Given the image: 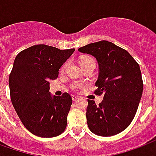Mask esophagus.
Here are the masks:
<instances>
[{
	"instance_id": "1",
	"label": "esophagus",
	"mask_w": 156,
	"mask_h": 156,
	"mask_svg": "<svg viewBox=\"0 0 156 156\" xmlns=\"http://www.w3.org/2000/svg\"><path fill=\"white\" fill-rule=\"evenodd\" d=\"M72 100H73V101H76L79 100V97L76 95H72Z\"/></svg>"
}]
</instances>
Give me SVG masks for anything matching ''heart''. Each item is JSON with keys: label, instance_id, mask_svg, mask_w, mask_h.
I'll return each instance as SVG.
<instances>
[{"label": "heart", "instance_id": "1", "mask_svg": "<svg viewBox=\"0 0 156 156\" xmlns=\"http://www.w3.org/2000/svg\"><path fill=\"white\" fill-rule=\"evenodd\" d=\"M94 61L91 57H90V56H83V57L80 58V64H82L84 62H86V61ZM74 87H78L77 85H75Z\"/></svg>", "mask_w": 156, "mask_h": 156}]
</instances>
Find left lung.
<instances>
[{"label": "left lung", "mask_w": 156, "mask_h": 156, "mask_svg": "<svg viewBox=\"0 0 156 156\" xmlns=\"http://www.w3.org/2000/svg\"><path fill=\"white\" fill-rule=\"evenodd\" d=\"M96 59L99 76L96 95H104L99 105L88 100L86 120L90 130L100 136H112L126 129L136 115L143 92L140 66L126 50L107 41L78 49Z\"/></svg>", "instance_id": "1"}]
</instances>
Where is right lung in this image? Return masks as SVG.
Here are the masks:
<instances>
[{
	"label": "right lung",
	"instance_id": "right-lung-1",
	"mask_svg": "<svg viewBox=\"0 0 156 156\" xmlns=\"http://www.w3.org/2000/svg\"><path fill=\"white\" fill-rule=\"evenodd\" d=\"M75 49L36 45L16 55L9 77L11 100L24 126L33 135L51 138L64 132L72 99L68 93L51 95L50 80Z\"/></svg>",
	"mask_w": 156,
	"mask_h": 156
}]
</instances>
